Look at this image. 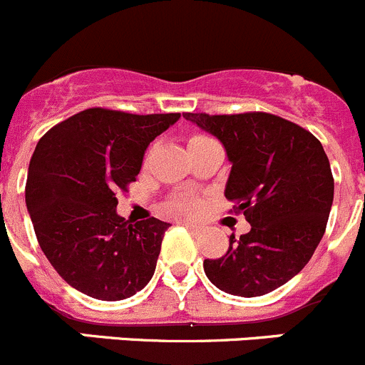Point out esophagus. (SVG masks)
Returning <instances> with one entry per match:
<instances>
[{"label":"esophagus","instance_id":"esophagus-1","mask_svg":"<svg viewBox=\"0 0 365 365\" xmlns=\"http://www.w3.org/2000/svg\"><path fill=\"white\" fill-rule=\"evenodd\" d=\"M181 223H182L184 227H187V229H190V230H193V232H198V230H200V227H198L197 223L190 222V220H181Z\"/></svg>","mask_w":365,"mask_h":365}]
</instances>
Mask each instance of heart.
<instances>
[{"label":"heart","mask_w":365,"mask_h":365,"mask_svg":"<svg viewBox=\"0 0 365 365\" xmlns=\"http://www.w3.org/2000/svg\"><path fill=\"white\" fill-rule=\"evenodd\" d=\"M202 140H209L204 135H193L190 138V143L193 142H202ZM170 209L175 212H184V215H191V212H197L200 209V200L197 197H191V195H181V197H175L170 202Z\"/></svg>","instance_id":"obj_1"}]
</instances>
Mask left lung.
Returning a JSON list of instances; mask_svg holds the SVG:
<instances>
[{
    "mask_svg": "<svg viewBox=\"0 0 365 365\" xmlns=\"http://www.w3.org/2000/svg\"><path fill=\"white\" fill-rule=\"evenodd\" d=\"M223 143L232 163L225 197L243 212L250 232L229 237L204 272L218 289L254 298L284 286L310 261L327 229L334 175L319 140L266 111L182 113Z\"/></svg>",
    "mask_w": 365,
    "mask_h": 365,
    "instance_id": "8db88e82",
    "label": "left lung"
}]
</instances>
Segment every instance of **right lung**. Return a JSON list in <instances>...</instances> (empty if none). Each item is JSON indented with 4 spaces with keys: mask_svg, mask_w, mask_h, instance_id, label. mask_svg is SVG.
<instances>
[{
    "mask_svg": "<svg viewBox=\"0 0 365 365\" xmlns=\"http://www.w3.org/2000/svg\"><path fill=\"white\" fill-rule=\"evenodd\" d=\"M179 117L88 108L38 140L26 207L48 261L83 294L124 300L153 279L170 223L124 220L115 211L117 193L136 181L149 143Z\"/></svg>",
    "mask_w": 365,
    "mask_h": 365,
    "instance_id": "right-lung-1",
    "label": "right lung"
}]
</instances>
